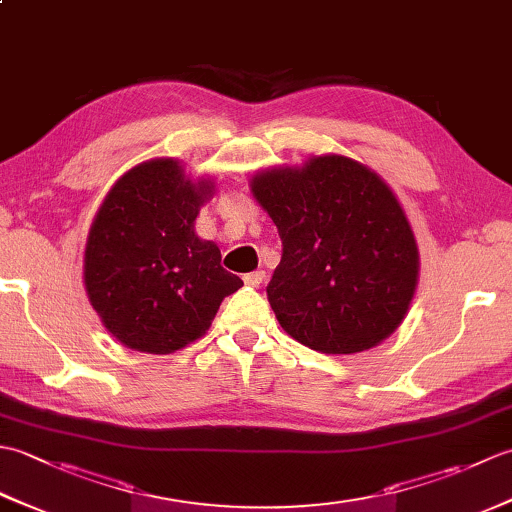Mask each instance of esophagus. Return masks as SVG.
Instances as JSON below:
<instances>
[{
    "label": "esophagus",
    "instance_id": "34e87169",
    "mask_svg": "<svg viewBox=\"0 0 512 512\" xmlns=\"http://www.w3.org/2000/svg\"><path fill=\"white\" fill-rule=\"evenodd\" d=\"M266 281V273L264 270H255V273H248L246 277H244V284L246 286H250V288H259Z\"/></svg>",
    "mask_w": 512,
    "mask_h": 512
}]
</instances>
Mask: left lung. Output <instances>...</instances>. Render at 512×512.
Listing matches in <instances>:
<instances>
[{
  "label": "left lung",
  "mask_w": 512,
  "mask_h": 512,
  "mask_svg": "<svg viewBox=\"0 0 512 512\" xmlns=\"http://www.w3.org/2000/svg\"><path fill=\"white\" fill-rule=\"evenodd\" d=\"M253 195L281 237L266 295L292 339L323 354H356L405 319L418 246L396 195L345 156L257 173Z\"/></svg>",
  "instance_id": "obj_1"
}]
</instances>
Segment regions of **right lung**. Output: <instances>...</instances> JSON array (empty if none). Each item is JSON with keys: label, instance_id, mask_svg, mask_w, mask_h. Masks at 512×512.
Listing matches in <instances>:
<instances>
[{"label": "right lung", "instance_id": "add662e5", "mask_svg": "<svg viewBox=\"0 0 512 512\" xmlns=\"http://www.w3.org/2000/svg\"><path fill=\"white\" fill-rule=\"evenodd\" d=\"M211 182L178 160L138 165L107 193L85 246L83 279L103 325L138 352L171 354L209 330L224 297L244 286L220 248L193 233Z\"/></svg>", "mask_w": 512, "mask_h": 512}]
</instances>
